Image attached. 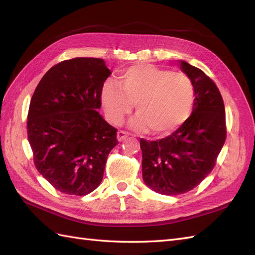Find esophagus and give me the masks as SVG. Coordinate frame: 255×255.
Returning <instances> with one entry per match:
<instances>
[{"mask_svg":"<svg viewBox=\"0 0 255 255\" xmlns=\"http://www.w3.org/2000/svg\"><path fill=\"white\" fill-rule=\"evenodd\" d=\"M129 135V133L126 132V130H119V132L117 133V139L119 141H123L126 139V138H128Z\"/></svg>","mask_w":255,"mask_h":255,"instance_id":"esophagus-1","label":"esophagus"}]
</instances>
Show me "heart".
<instances>
[{
	"mask_svg": "<svg viewBox=\"0 0 255 255\" xmlns=\"http://www.w3.org/2000/svg\"><path fill=\"white\" fill-rule=\"evenodd\" d=\"M194 86L186 74L153 65H137L118 75V84L107 82L101 92L106 117L120 125L133 110L136 129L151 128L156 135L171 132L186 120L194 104Z\"/></svg>",
	"mask_w": 255,
	"mask_h": 255,
	"instance_id": "1",
	"label": "heart"
}]
</instances>
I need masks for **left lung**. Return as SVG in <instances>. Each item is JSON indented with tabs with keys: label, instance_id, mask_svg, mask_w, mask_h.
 <instances>
[{
	"label": "left lung",
	"instance_id": "left-lung-1",
	"mask_svg": "<svg viewBox=\"0 0 255 255\" xmlns=\"http://www.w3.org/2000/svg\"><path fill=\"white\" fill-rule=\"evenodd\" d=\"M195 91L192 113L176 130L155 141L140 139L142 179L166 196L185 194L211 173L227 138L226 111L213 80L181 60Z\"/></svg>",
	"mask_w": 255,
	"mask_h": 255
}]
</instances>
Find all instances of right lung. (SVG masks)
<instances>
[{
	"instance_id": "obj_1",
	"label": "right lung",
	"mask_w": 255,
	"mask_h": 255,
	"mask_svg": "<svg viewBox=\"0 0 255 255\" xmlns=\"http://www.w3.org/2000/svg\"><path fill=\"white\" fill-rule=\"evenodd\" d=\"M111 73L101 58L64 60L43 75L30 100L26 128L35 167L64 194L94 191L118 144L117 128L98 112Z\"/></svg>"
}]
</instances>
